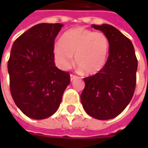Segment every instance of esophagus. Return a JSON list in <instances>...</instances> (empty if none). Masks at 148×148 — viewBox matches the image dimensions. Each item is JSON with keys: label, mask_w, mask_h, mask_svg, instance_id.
I'll return each mask as SVG.
<instances>
[{"label": "esophagus", "mask_w": 148, "mask_h": 148, "mask_svg": "<svg viewBox=\"0 0 148 148\" xmlns=\"http://www.w3.org/2000/svg\"><path fill=\"white\" fill-rule=\"evenodd\" d=\"M75 78H77V76H75V75H74V74H71V81L72 82V81H74Z\"/></svg>", "instance_id": "obj_1"}]
</instances>
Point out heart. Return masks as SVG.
Here are the masks:
<instances>
[{"label":"heart","instance_id":"1","mask_svg":"<svg viewBox=\"0 0 148 148\" xmlns=\"http://www.w3.org/2000/svg\"><path fill=\"white\" fill-rule=\"evenodd\" d=\"M109 42L101 32H93L78 27L68 30L55 42L52 52L56 65L66 70L73 62L87 74H95L101 71L108 58Z\"/></svg>","mask_w":148,"mask_h":148}]
</instances>
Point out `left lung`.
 Wrapping results in <instances>:
<instances>
[{
	"label": "left lung",
	"mask_w": 148,
	"mask_h": 148,
	"mask_svg": "<svg viewBox=\"0 0 148 148\" xmlns=\"http://www.w3.org/2000/svg\"><path fill=\"white\" fill-rule=\"evenodd\" d=\"M108 37L109 55L105 66L98 73L85 77L81 94L84 110L97 120L117 116L133 97L138 62L132 42L116 27L104 24H93Z\"/></svg>",
	"instance_id": "obj_1"
}]
</instances>
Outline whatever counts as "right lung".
<instances>
[{
  "label": "right lung",
  "instance_id": "right-lung-1",
  "mask_svg": "<svg viewBox=\"0 0 148 148\" xmlns=\"http://www.w3.org/2000/svg\"><path fill=\"white\" fill-rule=\"evenodd\" d=\"M62 24H39L16 39L8 62L12 99L28 117L42 120L57 111L71 82L56 67L52 48Z\"/></svg>",
  "mask_w": 148,
  "mask_h": 148
}]
</instances>
